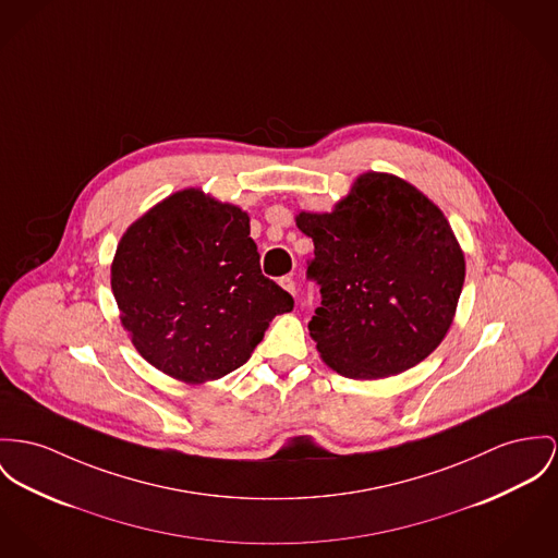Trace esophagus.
<instances>
[{
    "label": "esophagus",
    "instance_id": "obj_1",
    "mask_svg": "<svg viewBox=\"0 0 558 558\" xmlns=\"http://www.w3.org/2000/svg\"><path fill=\"white\" fill-rule=\"evenodd\" d=\"M280 287H282L287 293H291L293 298L298 295V284H295L293 276H284V278H280Z\"/></svg>",
    "mask_w": 558,
    "mask_h": 558
}]
</instances>
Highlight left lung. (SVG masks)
I'll return each mask as SVG.
<instances>
[{
	"instance_id": "8db88e82",
	"label": "left lung",
	"mask_w": 558,
	"mask_h": 558,
	"mask_svg": "<svg viewBox=\"0 0 558 558\" xmlns=\"http://www.w3.org/2000/svg\"><path fill=\"white\" fill-rule=\"evenodd\" d=\"M312 238L307 276L320 307L307 329L340 376L401 374L446 338L465 282V255L444 213L414 184L361 173L331 213H300Z\"/></svg>"
}]
</instances>
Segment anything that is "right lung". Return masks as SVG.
<instances>
[{
  "label": "right lung",
  "instance_id": "obj_1",
  "mask_svg": "<svg viewBox=\"0 0 558 558\" xmlns=\"http://www.w3.org/2000/svg\"><path fill=\"white\" fill-rule=\"evenodd\" d=\"M251 216L202 189L172 193L129 225L110 267L135 350L186 385L242 367L293 298L260 274Z\"/></svg>",
  "mask_w": 558,
  "mask_h": 558
}]
</instances>
